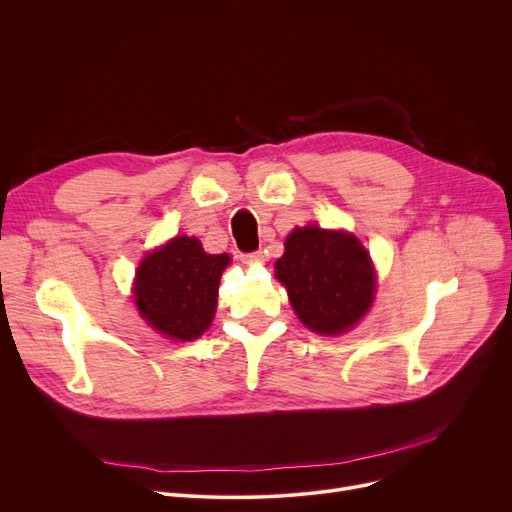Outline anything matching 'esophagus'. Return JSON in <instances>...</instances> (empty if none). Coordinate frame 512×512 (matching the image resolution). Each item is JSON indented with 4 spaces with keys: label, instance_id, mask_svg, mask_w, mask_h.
I'll use <instances>...</instances> for the list:
<instances>
[{
    "label": "esophagus",
    "instance_id": "obj_1",
    "mask_svg": "<svg viewBox=\"0 0 512 512\" xmlns=\"http://www.w3.org/2000/svg\"><path fill=\"white\" fill-rule=\"evenodd\" d=\"M245 261H247V263H261V261H263V253H261V251L247 253V255H245Z\"/></svg>",
    "mask_w": 512,
    "mask_h": 512
}]
</instances>
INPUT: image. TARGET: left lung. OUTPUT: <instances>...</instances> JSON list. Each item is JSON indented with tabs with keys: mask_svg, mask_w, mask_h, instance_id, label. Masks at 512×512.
Masks as SVG:
<instances>
[{
	"mask_svg": "<svg viewBox=\"0 0 512 512\" xmlns=\"http://www.w3.org/2000/svg\"><path fill=\"white\" fill-rule=\"evenodd\" d=\"M276 276L292 309L317 334L353 328L373 301V265L361 242L346 232L315 226L292 230Z\"/></svg>",
	"mask_w": 512,
	"mask_h": 512,
	"instance_id": "obj_1",
	"label": "left lung"
}]
</instances>
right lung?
<instances>
[{"mask_svg": "<svg viewBox=\"0 0 512 512\" xmlns=\"http://www.w3.org/2000/svg\"><path fill=\"white\" fill-rule=\"evenodd\" d=\"M228 263V255H207L197 238L176 236L139 267L134 297L141 315L159 334L195 340L211 324Z\"/></svg>", "mask_w": 512, "mask_h": 512, "instance_id": "1", "label": "right lung"}]
</instances>
